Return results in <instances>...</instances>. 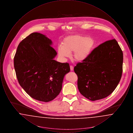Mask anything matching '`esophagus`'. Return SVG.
I'll list each match as a JSON object with an SVG mask.
<instances>
[{"instance_id":"34e87169","label":"esophagus","mask_w":133,"mask_h":133,"mask_svg":"<svg viewBox=\"0 0 133 133\" xmlns=\"http://www.w3.org/2000/svg\"><path fill=\"white\" fill-rule=\"evenodd\" d=\"M70 70H71V71H73L74 70V67H73V66H70Z\"/></svg>"}]
</instances>
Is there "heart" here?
<instances>
[{"label":"heart","mask_w":133,"mask_h":133,"mask_svg":"<svg viewBox=\"0 0 133 133\" xmlns=\"http://www.w3.org/2000/svg\"><path fill=\"white\" fill-rule=\"evenodd\" d=\"M95 46V40L82 35H71L64 39L57 51L61 58H68L73 52L72 57L77 62H82L90 55Z\"/></svg>","instance_id":"obj_1"}]
</instances>
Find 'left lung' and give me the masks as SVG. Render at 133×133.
I'll return each instance as SVG.
<instances>
[{"label":"left lung","instance_id":"1","mask_svg":"<svg viewBox=\"0 0 133 133\" xmlns=\"http://www.w3.org/2000/svg\"><path fill=\"white\" fill-rule=\"evenodd\" d=\"M123 62V52L115 39L99 45L74 67L80 93L91 101L110 95L120 81Z\"/></svg>","mask_w":133,"mask_h":133}]
</instances>
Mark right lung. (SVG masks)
Masks as SVG:
<instances>
[{"label":"right lung","instance_id":"add662e5","mask_svg":"<svg viewBox=\"0 0 133 133\" xmlns=\"http://www.w3.org/2000/svg\"><path fill=\"white\" fill-rule=\"evenodd\" d=\"M52 42L38 32L30 34L18 45L14 66L20 85L32 98L48 102L59 94L65 75L70 71L68 63L54 59L57 52Z\"/></svg>","mask_w":133,"mask_h":133}]
</instances>
